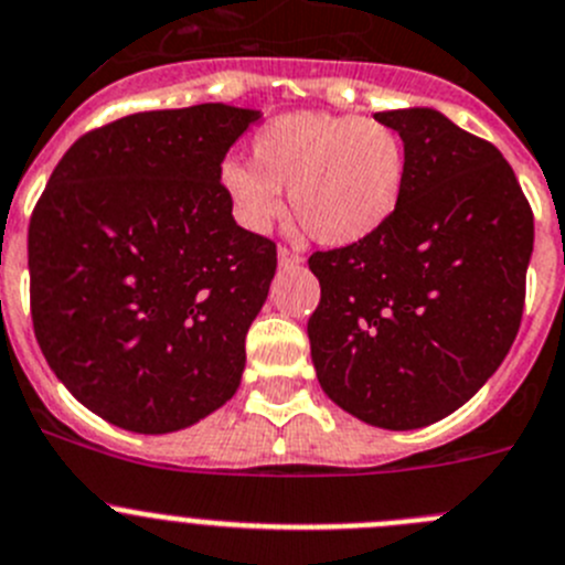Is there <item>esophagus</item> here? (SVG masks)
<instances>
[{"mask_svg":"<svg viewBox=\"0 0 565 565\" xmlns=\"http://www.w3.org/2000/svg\"><path fill=\"white\" fill-rule=\"evenodd\" d=\"M300 262H303L300 253L289 250V247H278V267H298Z\"/></svg>","mask_w":565,"mask_h":565,"instance_id":"obj_1","label":"esophagus"}]
</instances>
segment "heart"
<instances>
[{
    "mask_svg": "<svg viewBox=\"0 0 565 565\" xmlns=\"http://www.w3.org/2000/svg\"><path fill=\"white\" fill-rule=\"evenodd\" d=\"M253 162L220 167L242 228L262 234L284 211L281 189L309 234L331 247L365 242L393 220L407 189V150L382 122L351 114L295 110L253 136Z\"/></svg>",
    "mask_w": 565,
    "mask_h": 565,
    "instance_id": "heart-1",
    "label": "heart"
}]
</instances>
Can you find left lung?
Returning a JSON list of instances; mask_svg holds the SVG:
<instances>
[{
    "label": "left lung",
    "instance_id": "1",
    "mask_svg": "<svg viewBox=\"0 0 565 565\" xmlns=\"http://www.w3.org/2000/svg\"><path fill=\"white\" fill-rule=\"evenodd\" d=\"M373 119L402 136L407 189L379 234L315 253L318 382L379 429L446 418L508 356L524 312L532 211L502 152L435 108Z\"/></svg>",
    "mask_w": 565,
    "mask_h": 565
}]
</instances>
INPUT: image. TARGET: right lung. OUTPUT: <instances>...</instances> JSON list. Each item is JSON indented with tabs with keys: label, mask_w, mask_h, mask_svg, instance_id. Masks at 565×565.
Here are the masks:
<instances>
[{
	"label": "right lung",
	"mask_w": 565,
	"mask_h": 565,
	"mask_svg": "<svg viewBox=\"0 0 565 565\" xmlns=\"http://www.w3.org/2000/svg\"><path fill=\"white\" fill-rule=\"evenodd\" d=\"M258 119L225 103L122 116L68 147L35 205V337L119 429H186L239 387L276 245L236 225L220 163Z\"/></svg>",
	"instance_id": "right-lung-1"
}]
</instances>
